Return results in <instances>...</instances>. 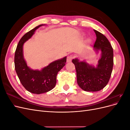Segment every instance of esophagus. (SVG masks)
Here are the masks:
<instances>
[{
    "label": "esophagus",
    "instance_id": "34e87169",
    "mask_svg": "<svg viewBox=\"0 0 130 130\" xmlns=\"http://www.w3.org/2000/svg\"><path fill=\"white\" fill-rule=\"evenodd\" d=\"M73 58V56L72 55H69L67 56V62H70L72 61V60Z\"/></svg>",
    "mask_w": 130,
    "mask_h": 130
}]
</instances>
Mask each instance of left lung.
I'll use <instances>...</instances> for the list:
<instances>
[{"instance_id":"8db88e82","label":"left lung","mask_w":130,"mask_h":130,"mask_svg":"<svg viewBox=\"0 0 130 130\" xmlns=\"http://www.w3.org/2000/svg\"><path fill=\"white\" fill-rule=\"evenodd\" d=\"M96 40L94 49L96 53L101 52V57L96 67L89 65L85 61L73 59L75 67L77 82L85 91L97 92L107 85L111 77L113 66V50L108 39L99 31L94 30Z\"/></svg>"}]
</instances>
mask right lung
I'll use <instances>...</instances> for the list:
<instances>
[{"label": "right lung", "instance_id": "1", "mask_svg": "<svg viewBox=\"0 0 130 130\" xmlns=\"http://www.w3.org/2000/svg\"><path fill=\"white\" fill-rule=\"evenodd\" d=\"M41 24L27 32L19 41L14 55L15 70L21 84L31 93L40 94L53 89L56 84L58 72L65 66L67 57L55 61L42 70H33L27 66L23 56V44Z\"/></svg>", "mask_w": 130, "mask_h": 130}]
</instances>
